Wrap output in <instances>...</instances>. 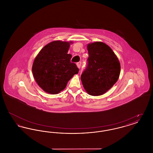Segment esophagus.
<instances>
[{
    "label": "esophagus",
    "mask_w": 153,
    "mask_h": 153,
    "mask_svg": "<svg viewBox=\"0 0 153 153\" xmlns=\"http://www.w3.org/2000/svg\"><path fill=\"white\" fill-rule=\"evenodd\" d=\"M77 68H80V67H81V62H77Z\"/></svg>",
    "instance_id": "34e87169"
}]
</instances>
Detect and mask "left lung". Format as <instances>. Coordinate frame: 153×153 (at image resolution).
<instances>
[{
	"mask_svg": "<svg viewBox=\"0 0 153 153\" xmlns=\"http://www.w3.org/2000/svg\"><path fill=\"white\" fill-rule=\"evenodd\" d=\"M89 57L87 69L81 80L88 94L100 96L106 93L119 79L120 64L107 44L95 42L87 45Z\"/></svg>",
	"mask_w": 153,
	"mask_h": 153,
	"instance_id": "8db88e82",
	"label": "left lung"
}]
</instances>
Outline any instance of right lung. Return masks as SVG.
I'll list each match as a JSON object with an SVG mask.
<instances>
[{
  "label": "right lung",
  "mask_w": 153,
  "mask_h": 153,
  "mask_svg": "<svg viewBox=\"0 0 153 153\" xmlns=\"http://www.w3.org/2000/svg\"><path fill=\"white\" fill-rule=\"evenodd\" d=\"M73 42L54 41L45 45L35 58L32 72L37 84L49 94H58L68 82L79 72L76 65L71 62L68 54Z\"/></svg>",
  "instance_id": "add662e5"
}]
</instances>
